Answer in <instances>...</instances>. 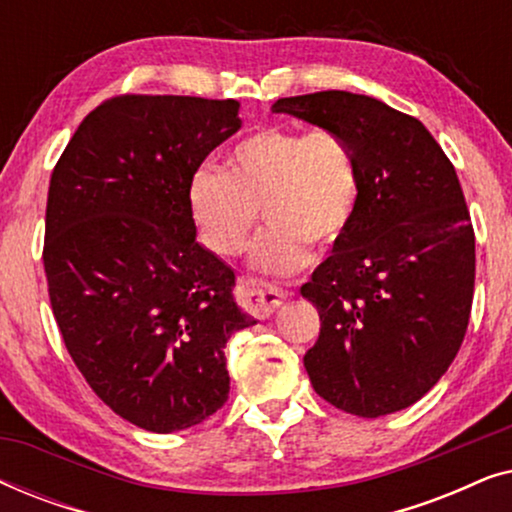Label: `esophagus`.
I'll list each match as a JSON object with an SVG mask.
<instances>
[{"label":"esophagus","mask_w":512,"mask_h":512,"mask_svg":"<svg viewBox=\"0 0 512 512\" xmlns=\"http://www.w3.org/2000/svg\"><path fill=\"white\" fill-rule=\"evenodd\" d=\"M237 298H240L244 310L254 314L256 319H268L270 314L282 305L284 293L247 277V279H240V284H237Z\"/></svg>","instance_id":"34e87169"}]
</instances>
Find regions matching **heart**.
Here are the masks:
<instances>
[{"label": "heart", "mask_w": 512, "mask_h": 512, "mask_svg": "<svg viewBox=\"0 0 512 512\" xmlns=\"http://www.w3.org/2000/svg\"><path fill=\"white\" fill-rule=\"evenodd\" d=\"M228 172L202 165L188 179V209L202 242L219 256L247 249L258 209L270 223L254 265L289 275L310 261V244L326 249L352 228L361 174L352 144L335 130L265 125L242 137Z\"/></svg>", "instance_id": "1"}]
</instances>
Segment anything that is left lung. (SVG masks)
Masks as SVG:
<instances>
[{
  "mask_svg": "<svg viewBox=\"0 0 512 512\" xmlns=\"http://www.w3.org/2000/svg\"><path fill=\"white\" fill-rule=\"evenodd\" d=\"M272 111L338 132L361 174L352 228L300 286L321 319L303 359L312 387L349 415L408 408L450 368L471 317L475 233L454 165L375 97L321 90Z\"/></svg>",
  "mask_w": 512,
  "mask_h": 512,
  "instance_id": "left-lung-1",
  "label": "left lung"
}]
</instances>
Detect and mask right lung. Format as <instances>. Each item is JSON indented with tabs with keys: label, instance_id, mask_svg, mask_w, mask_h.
I'll use <instances>...</instances> for the list:
<instances>
[{
	"label": "right lung",
	"instance_id": "obj_1",
	"mask_svg": "<svg viewBox=\"0 0 512 512\" xmlns=\"http://www.w3.org/2000/svg\"><path fill=\"white\" fill-rule=\"evenodd\" d=\"M240 102L118 95L83 118L48 186L53 317L90 389L130 424L172 433L228 401L223 347L256 321L235 272L195 242L188 179L240 130Z\"/></svg>",
	"mask_w": 512,
	"mask_h": 512
}]
</instances>
